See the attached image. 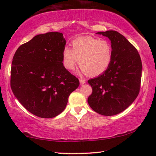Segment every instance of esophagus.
Listing matches in <instances>:
<instances>
[{
  "label": "esophagus",
  "mask_w": 156,
  "mask_h": 156,
  "mask_svg": "<svg viewBox=\"0 0 156 156\" xmlns=\"http://www.w3.org/2000/svg\"><path fill=\"white\" fill-rule=\"evenodd\" d=\"M80 84L82 85L85 83V80H84V79H80Z\"/></svg>",
  "instance_id": "esophagus-1"
}]
</instances>
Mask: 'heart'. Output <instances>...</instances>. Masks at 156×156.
<instances>
[{"mask_svg": "<svg viewBox=\"0 0 156 156\" xmlns=\"http://www.w3.org/2000/svg\"><path fill=\"white\" fill-rule=\"evenodd\" d=\"M72 50L65 47L62 51L66 69L73 70L80 66L87 75L97 76L108 69L113 58L112 46L107 40L91 36L79 37L72 42Z\"/></svg>", "mask_w": 156, "mask_h": 156, "instance_id": "1", "label": "heart"}]
</instances>
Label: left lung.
Here are the masks:
<instances>
[{"mask_svg": "<svg viewBox=\"0 0 156 156\" xmlns=\"http://www.w3.org/2000/svg\"><path fill=\"white\" fill-rule=\"evenodd\" d=\"M108 37L113 50L111 65L98 77L88 80L92 93L89 105L98 114L113 116L129 107L140 91L142 62L136 48L118 32H98Z\"/></svg>", "mask_w": 156, "mask_h": 156, "instance_id": "left-lung-1", "label": "left lung"}]
</instances>
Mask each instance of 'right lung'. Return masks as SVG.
I'll return each mask as SVG.
<instances>
[{
  "instance_id": "add662e5",
  "label": "right lung",
  "mask_w": 156,
  "mask_h": 156,
  "mask_svg": "<svg viewBox=\"0 0 156 156\" xmlns=\"http://www.w3.org/2000/svg\"><path fill=\"white\" fill-rule=\"evenodd\" d=\"M63 34L50 32L34 37L18 48L12 58L10 87L26 109L40 118L61 114L80 85L63 65Z\"/></svg>"
}]
</instances>
